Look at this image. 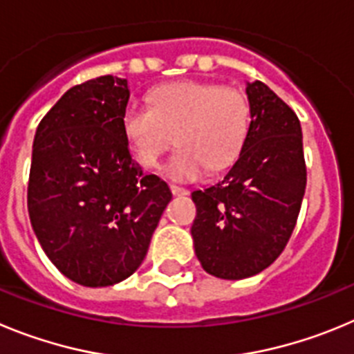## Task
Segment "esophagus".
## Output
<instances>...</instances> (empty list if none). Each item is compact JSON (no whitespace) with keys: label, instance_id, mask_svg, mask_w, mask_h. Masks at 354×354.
<instances>
[{"label":"esophagus","instance_id":"34e87169","mask_svg":"<svg viewBox=\"0 0 354 354\" xmlns=\"http://www.w3.org/2000/svg\"><path fill=\"white\" fill-rule=\"evenodd\" d=\"M171 192H173L174 196H187V194H189V189L178 187V185H171Z\"/></svg>","mask_w":354,"mask_h":354}]
</instances>
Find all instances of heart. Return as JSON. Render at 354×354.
I'll return each mask as SVG.
<instances>
[{
	"label": "heart",
	"mask_w": 354,
	"mask_h": 354,
	"mask_svg": "<svg viewBox=\"0 0 354 354\" xmlns=\"http://www.w3.org/2000/svg\"><path fill=\"white\" fill-rule=\"evenodd\" d=\"M252 111L247 95L215 82L178 81L158 86L149 106L132 102L122 116L130 151L142 167H155L173 146L164 165L171 180H196L206 167L218 171L238 157L247 141Z\"/></svg>",
	"instance_id": "obj_1"
}]
</instances>
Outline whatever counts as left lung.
Instances as JSON below:
<instances>
[{
    "label": "left lung",
    "mask_w": 354,
    "mask_h": 354,
    "mask_svg": "<svg viewBox=\"0 0 354 354\" xmlns=\"http://www.w3.org/2000/svg\"><path fill=\"white\" fill-rule=\"evenodd\" d=\"M252 122L224 180L194 190L201 266L218 279L257 275L282 254L307 185L300 120L264 82L247 84Z\"/></svg>",
    "instance_id": "obj_1"
}]
</instances>
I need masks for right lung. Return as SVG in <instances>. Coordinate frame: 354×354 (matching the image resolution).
<instances>
[{"instance_id": "right-lung-1", "label": "right lung", "mask_w": 354, "mask_h": 354, "mask_svg": "<svg viewBox=\"0 0 354 354\" xmlns=\"http://www.w3.org/2000/svg\"><path fill=\"white\" fill-rule=\"evenodd\" d=\"M129 98L127 79H91L70 88L35 133L31 225L54 266L86 288L118 284L141 266L173 197L130 155Z\"/></svg>"}]
</instances>
